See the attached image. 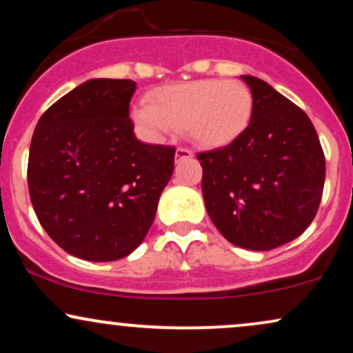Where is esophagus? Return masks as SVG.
I'll list each match as a JSON object with an SVG mask.
<instances>
[{"label": "esophagus", "instance_id": "34e87169", "mask_svg": "<svg viewBox=\"0 0 353 353\" xmlns=\"http://www.w3.org/2000/svg\"><path fill=\"white\" fill-rule=\"evenodd\" d=\"M184 157H192V151L188 148H177L176 159H184Z\"/></svg>", "mask_w": 353, "mask_h": 353}]
</instances>
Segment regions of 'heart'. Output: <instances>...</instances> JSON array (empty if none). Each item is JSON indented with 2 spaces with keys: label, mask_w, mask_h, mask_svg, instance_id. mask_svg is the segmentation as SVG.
Listing matches in <instances>:
<instances>
[{
  "label": "heart",
  "mask_w": 353,
  "mask_h": 353,
  "mask_svg": "<svg viewBox=\"0 0 353 353\" xmlns=\"http://www.w3.org/2000/svg\"><path fill=\"white\" fill-rule=\"evenodd\" d=\"M252 109V91L242 81L201 79L156 89L132 116L154 137L184 129L196 144L222 148L245 131Z\"/></svg>",
  "instance_id": "b5f03b06"
}]
</instances>
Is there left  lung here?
Segmentation results:
<instances>
[{"label":"left lung","instance_id":"left-lung-1","mask_svg":"<svg viewBox=\"0 0 353 353\" xmlns=\"http://www.w3.org/2000/svg\"><path fill=\"white\" fill-rule=\"evenodd\" d=\"M254 96L247 129L224 148L197 154L210 221L229 242L270 250L294 241L317 214L325 156L297 104L265 81L242 76Z\"/></svg>","mask_w":353,"mask_h":353}]
</instances>
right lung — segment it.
I'll list each match as a JSON object with an SVG mask.
<instances>
[{
    "label": "right lung",
    "mask_w": 353,
    "mask_h": 353,
    "mask_svg": "<svg viewBox=\"0 0 353 353\" xmlns=\"http://www.w3.org/2000/svg\"><path fill=\"white\" fill-rule=\"evenodd\" d=\"M131 79H89L36 124L28 188L39 224L61 249L91 262L129 255L151 228L176 148L136 139Z\"/></svg>",
    "instance_id": "obj_1"
}]
</instances>
